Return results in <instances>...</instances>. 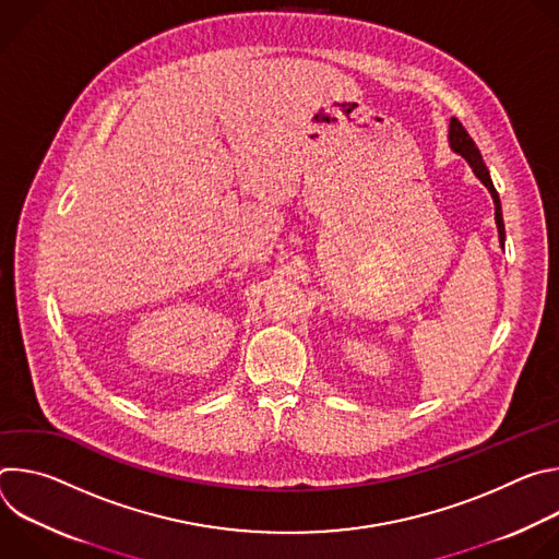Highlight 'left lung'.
I'll list each match as a JSON object with an SVG mask.
<instances>
[{
	"mask_svg": "<svg viewBox=\"0 0 559 559\" xmlns=\"http://www.w3.org/2000/svg\"><path fill=\"white\" fill-rule=\"evenodd\" d=\"M449 143H451V150L457 152L460 156H464L468 166L473 168V175L480 179L485 183V188L491 192L493 197V203H496V225H498V236H500V246L504 248V218H502V205H500V197H498V190L491 181V175L483 162V154L480 150H477L475 141L468 136V132L464 130V126L453 117L449 121Z\"/></svg>",
	"mask_w": 559,
	"mask_h": 559,
	"instance_id": "8db88e82",
	"label": "left lung"
}]
</instances>
